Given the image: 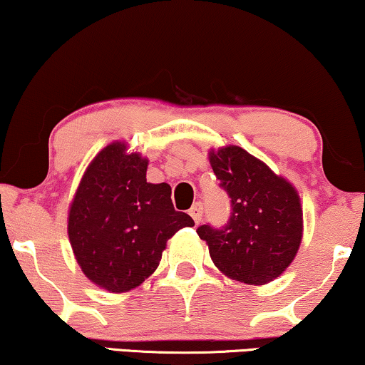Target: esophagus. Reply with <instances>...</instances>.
<instances>
[{
  "instance_id": "obj_1",
  "label": "esophagus",
  "mask_w": 365,
  "mask_h": 365,
  "mask_svg": "<svg viewBox=\"0 0 365 365\" xmlns=\"http://www.w3.org/2000/svg\"><path fill=\"white\" fill-rule=\"evenodd\" d=\"M202 211H204V207H202V204H201V202H194V204H192V207L189 209V214H191V217L194 219V222H196V224L201 222V219H202Z\"/></svg>"
}]
</instances>
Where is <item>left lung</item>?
<instances>
[{"mask_svg": "<svg viewBox=\"0 0 365 365\" xmlns=\"http://www.w3.org/2000/svg\"><path fill=\"white\" fill-rule=\"evenodd\" d=\"M209 163L231 197V216L221 229L199 226V237L227 277L256 286L271 282L294 261L302 241L296 187L239 146L211 151Z\"/></svg>", "mask_w": 365, "mask_h": 365, "instance_id": "obj_1", "label": "left lung"}]
</instances>
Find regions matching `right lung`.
<instances>
[{"label": "right lung", "mask_w": 365, "mask_h": 365, "mask_svg": "<svg viewBox=\"0 0 365 365\" xmlns=\"http://www.w3.org/2000/svg\"><path fill=\"white\" fill-rule=\"evenodd\" d=\"M148 159L111 143L83 174L69 207L68 236L89 281L128 292L156 271L179 229L192 217L174 209L171 186L146 181Z\"/></svg>", "instance_id": "add662e5"}]
</instances>
